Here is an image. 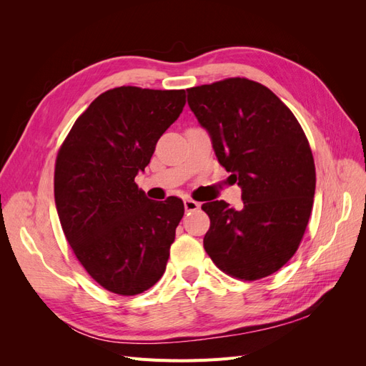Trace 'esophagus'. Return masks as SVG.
Masks as SVG:
<instances>
[{
  "instance_id": "1",
  "label": "esophagus",
  "mask_w": 366,
  "mask_h": 366,
  "mask_svg": "<svg viewBox=\"0 0 366 366\" xmlns=\"http://www.w3.org/2000/svg\"><path fill=\"white\" fill-rule=\"evenodd\" d=\"M183 203H184L186 212H194V210H198V209H200V203L195 202V200H192V198H184Z\"/></svg>"
}]
</instances>
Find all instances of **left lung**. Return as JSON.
Here are the masks:
<instances>
[{
    "label": "left lung",
    "instance_id": "8db88e82",
    "mask_svg": "<svg viewBox=\"0 0 366 366\" xmlns=\"http://www.w3.org/2000/svg\"><path fill=\"white\" fill-rule=\"evenodd\" d=\"M187 104L242 207L209 202L203 244L218 269L254 281L278 272L299 247L312 214L316 171L299 122L267 86L230 77L187 90Z\"/></svg>",
    "mask_w": 366,
    "mask_h": 366
}]
</instances>
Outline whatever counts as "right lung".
Segmentation results:
<instances>
[{
  "label": "right lung",
  "mask_w": 366,
  "mask_h": 366,
  "mask_svg": "<svg viewBox=\"0 0 366 366\" xmlns=\"http://www.w3.org/2000/svg\"><path fill=\"white\" fill-rule=\"evenodd\" d=\"M184 90L119 86L77 117L54 166V203L76 258L116 295L134 296L164 273L180 198L154 202L134 179L179 119Z\"/></svg>",
  "instance_id": "1"
}]
</instances>
